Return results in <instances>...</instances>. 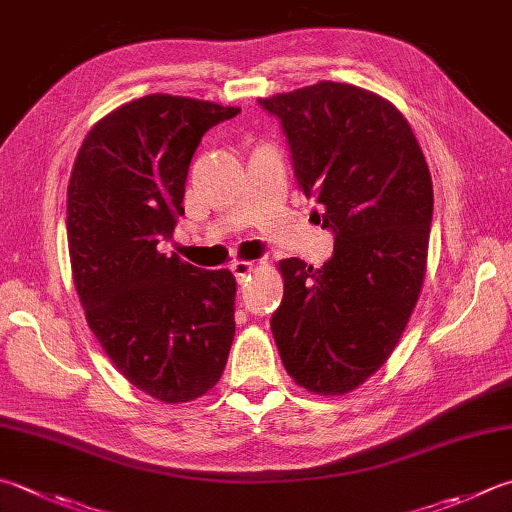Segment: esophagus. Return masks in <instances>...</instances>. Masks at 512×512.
Instances as JSON below:
<instances>
[{"label": "esophagus", "mask_w": 512, "mask_h": 512, "mask_svg": "<svg viewBox=\"0 0 512 512\" xmlns=\"http://www.w3.org/2000/svg\"><path fill=\"white\" fill-rule=\"evenodd\" d=\"M258 269V263L256 260H236V263H231V272H234V276L240 281H245V278L249 274H254Z\"/></svg>", "instance_id": "obj_1"}]
</instances>
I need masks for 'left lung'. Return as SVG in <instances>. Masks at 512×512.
<instances>
[{"label":"left lung","instance_id":"8db88e82","mask_svg":"<svg viewBox=\"0 0 512 512\" xmlns=\"http://www.w3.org/2000/svg\"><path fill=\"white\" fill-rule=\"evenodd\" d=\"M258 102L281 120L298 187L334 231L323 267L278 263L285 289L272 334L301 388L341 397L390 359L419 301L430 169L403 113L361 86L323 80Z\"/></svg>","mask_w":512,"mask_h":512}]
</instances>
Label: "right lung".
<instances>
[{"instance_id": "add662e5", "label": "right lung", "mask_w": 512, "mask_h": 512, "mask_svg": "<svg viewBox=\"0 0 512 512\" xmlns=\"http://www.w3.org/2000/svg\"><path fill=\"white\" fill-rule=\"evenodd\" d=\"M238 106L153 93L86 133L66 191L75 292L118 372L162 403H187L223 376L236 334V278L158 252L185 214L189 162Z\"/></svg>"}]
</instances>
